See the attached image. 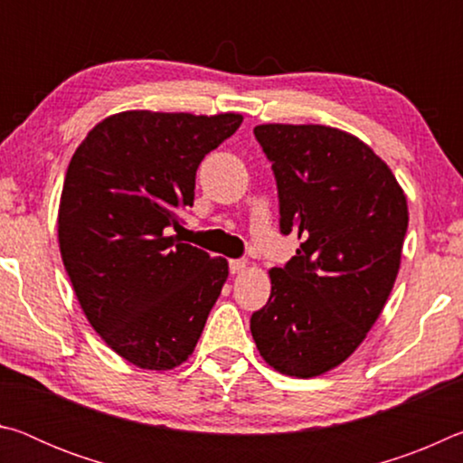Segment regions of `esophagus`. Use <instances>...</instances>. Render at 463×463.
<instances>
[{
  "instance_id": "esophagus-1",
  "label": "esophagus",
  "mask_w": 463,
  "mask_h": 463,
  "mask_svg": "<svg viewBox=\"0 0 463 463\" xmlns=\"http://www.w3.org/2000/svg\"><path fill=\"white\" fill-rule=\"evenodd\" d=\"M231 273H242L249 268V261L247 260H231Z\"/></svg>"
}]
</instances>
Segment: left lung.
I'll list each match as a JSON object with an SVG mask.
<instances>
[{"instance_id":"obj_1","label":"left lung","mask_w":463,"mask_h":463,"mask_svg":"<svg viewBox=\"0 0 463 463\" xmlns=\"http://www.w3.org/2000/svg\"><path fill=\"white\" fill-rule=\"evenodd\" d=\"M276 174L279 229L300 249L271 268V296L250 317L261 357L294 378L341 365L382 315L401 269L409 206L364 140L323 124L255 127Z\"/></svg>"}]
</instances>
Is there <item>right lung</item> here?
<instances>
[{
    "label": "right lung",
    "instance_id": "right-lung-1",
    "mask_svg": "<svg viewBox=\"0 0 463 463\" xmlns=\"http://www.w3.org/2000/svg\"><path fill=\"white\" fill-rule=\"evenodd\" d=\"M242 116L128 109L98 122L69 163L59 203L62 265L114 354L165 372L194 354L229 261L167 237L194 203L195 171Z\"/></svg>",
    "mask_w": 463,
    "mask_h": 463
}]
</instances>
